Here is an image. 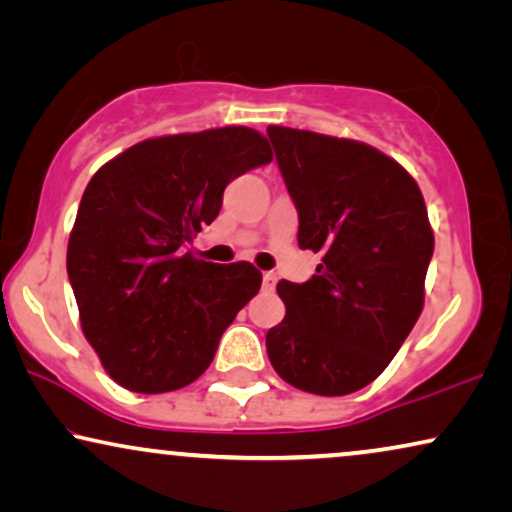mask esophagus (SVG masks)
<instances>
[{"label":"esophagus","instance_id":"obj_1","mask_svg":"<svg viewBox=\"0 0 512 512\" xmlns=\"http://www.w3.org/2000/svg\"><path fill=\"white\" fill-rule=\"evenodd\" d=\"M262 283H264V290H274L276 288V274H274V271H264Z\"/></svg>","mask_w":512,"mask_h":512}]
</instances>
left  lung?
<instances>
[{"instance_id":"8db88e82","label":"left lung","mask_w":512,"mask_h":512,"mask_svg":"<svg viewBox=\"0 0 512 512\" xmlns=\"http://www.w3.org/2000/svg\"><path fill=\"white\" fill-rule=\"evenodd\" d=\"M267 133L299 215V248L323 255L306 283H278L285 318L267 332L269 360L299 391H360L424 309L435 243L424 196L365 142L285 126Z\"/></svg>"}]
</instances>
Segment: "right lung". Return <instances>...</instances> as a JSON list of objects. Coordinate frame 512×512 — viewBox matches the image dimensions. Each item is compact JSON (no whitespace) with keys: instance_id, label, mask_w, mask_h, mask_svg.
Here are the masks:
<instances>
[{"instance_id":"right-lung-1","label":"right lung","mask_w":512,"mask_h":512,"mask_svg":"<svg viewBox=\"0 0 512 512\" xmlns=\"http://www.w3.org/2000/svg\"><path fill=\"white\" fill-rule=\"evenodd\" d=\"M271 159L262 133L224 126L142 140L91 177L67 276L84 337L117 384L166 393L213 363L262 274L250 262L199 260L185 243L220 215L231 180Z\"/></svg>"}]
</instances>
